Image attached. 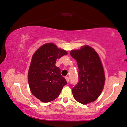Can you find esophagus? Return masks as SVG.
Returning <instances> with one entry per match:
<instances>
[{"label":"esophagus","instance_id":"1","mask_svg":"<svg viewBox=\"0 0 127 127\" xmlns=\"http://www.w3.org/2000/svg\"><path fill=\"white\" fill-rule=\"evenodd\" d=\"M65 79H66V81H67V82H69V77H65Z\"/></svg>","mask_w":127,"mask_h":127}]
</instances>
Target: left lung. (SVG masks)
<instances>
[{
	"label": "left lung",
	"instance_id": "left-lung-1",
	"mask_svg": "<svg viewBox=\"0 0 127 127\" xmlns=\"http://www.w3.org/2000/svg\"><path fill=\"white\" fill-rule=\"evenodd\" d=\"M70 54L79 68V82L72 89L74 97L82 104H89L97 99L104 88L105 78L101 60L97 53L87 45Z\"/></svg>",
	"mask_w": 127,
	"mask_h": 127
}]
</instances>
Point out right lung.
I'll return each mask as SVG.
<instances>
[{"instance_id":"obj_1","label":"right lung","mask_w":127,"mask_h":127,"mask_svg":"<svg viewBox=\"0 0 127 127\" xmlns=\"http://www.w3.org/2000/svg\"><path fill=\"white\" fill-rule=\"evenodd\" d=\"M67 54V51L58 48L53 43L45 44L34 53L28 81L32 93L40 101L49 102L56 99L67 84L60 69L55 66L56 60Z\"/></svg>"}]
</instances>
